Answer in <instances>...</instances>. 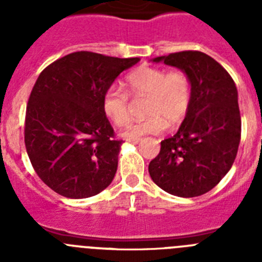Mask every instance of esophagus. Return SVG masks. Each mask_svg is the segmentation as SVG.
<instances>
[{
	"instance_id": "obj_1",
	"label": "esophagus",
	"mask_w": 262,
	"mask_h": 262,
	"mask_svg": "<svg viewBox=\"0 0 262 262\" xmlns=\"http://www.w3.org/2000/svg\"><path fill=\"white\" fill-rule=\"evenodd\" d=\"M126 140H127V142L134 143V144H138V143L142 142V139H140V138H136V139H126Z\"/></svg>"
}]
</instances>
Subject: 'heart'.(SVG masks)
Segmentation results:
<instances>
[{
    "label": "heart",
    "instance_id": "1",
    "mask_svg": "<svg viewBox=\"0 0 262 262\" xmlns=\"http://www.w3.org/2000/svg\"><path fill=\"white\" fill-rule=\"evenodd\" d=\"M126 94L115 86L106 89L102 97L103 114L115 124L123 126L129 118V97H145L144 119L129 122L123 129L124 139L163 133L166 124L176 126L186 117L191 103V80L186 72H166L163 68L142 66L122 81Z\"/></svg>",
    "mask_w": 262,
    "mask_h": 262
}]
</instances>
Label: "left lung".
Masks as SVG:
<instances>
[{
  "mask_svg": "<svg viewBox=\"0 0 262 262\" xmlns=\"http://www.w3.org/2000/svg\"><path fill=\"white\" fill-rule=\"evenodd\" d=\"M152 61L186 72L193 94L177 134L161 142L148 172L172 195H202L221 182L237 155L242 135L237 89L228 72L200 51L169 53Z\"/></svg>",
  "mask_w": 262,
  "mask_h": 262,
  "instance_id": "8db88e82",
  "label": "left lung"
}]
</instances>
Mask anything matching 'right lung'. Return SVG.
<instances>
[{
  "mask_svg": "<svg viewBox=\"0 0 262 262\" xmlns=\"http://www.w3.org/2000/svg\"><path fill=\"white\" fill-rule=\"evenodd\" d=\"M139 57L78 51L43 69L30 94L25 144L41 181L67 198L101 193L117 173L122 140L102 111V97Z\"/></svg>",
  "mask_w": 262,
  "mask_h": 262,
  "instance_id": "add662e5",
  "label": "right lung"
}]
</instances>
